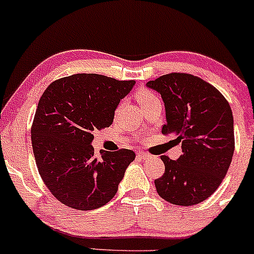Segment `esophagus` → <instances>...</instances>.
Segmentation results:
<instances>
[{"label":"esophagus","mask_w":254,"mask_h":254,"mask_svg":"<svg viewBox=\"0 0 254 254\" xmlns=\"http://www.w3.org/2000/svg\"><path fill=\"white\" fill-rule=\"evenodd\" d=\"M138 157H140L141 160H148L150 157V155L148 152H138Z\"/></svg>","instance_id":"esophagus-1"}]
</instances>
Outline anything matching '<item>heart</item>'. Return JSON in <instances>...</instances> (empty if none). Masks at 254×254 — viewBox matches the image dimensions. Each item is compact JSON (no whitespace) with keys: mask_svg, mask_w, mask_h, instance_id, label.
<instances>
[{"mask_svg":"<svg viewBox=\"0 0 254 254\" xmlns=\"http://www.w3.org/2000/svg\"><path fill=\"white\" fill-rule=\"evenodd\" d=\"M135 98H137L139 105L143 106L144 104H146V103L150 102L151 99L156 98V95L152 93V92H150L149 89L140 88V89H138V92L135 93Z\"/></svg>","mask_w":254,"mask_h":254,"instance_id":"b5f03b06","label":"heart"}]
</instances>
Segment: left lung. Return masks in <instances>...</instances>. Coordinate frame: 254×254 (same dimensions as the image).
<instances>
[{
    "instance_id": "obj_1",
    "label": "left lung",
    "mask_w": 254,
    "mask_h": 254,
    "mask_svg": "<svg viewBox=\"0 0 254 254\" xmlns=\"http://www.w3.org/2000/svg\"><path fill=\"white\" fill-rule=\"evenodd\" d=\"M161 94L166 110L163 134L182 143L178 160L161 156L165 173L155 181L167 202L192 206L208 198L224 179L235 139L230 105L212 84L189 73L173 72L146 83Z\"/></svg>"
}]
</instances>
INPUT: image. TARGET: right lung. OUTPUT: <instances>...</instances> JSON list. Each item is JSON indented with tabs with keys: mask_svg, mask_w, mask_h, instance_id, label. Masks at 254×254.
Masks as SVG:
<instances>
[{
	"mask_svg": "<svg viewBox=\"0 0 254 254\" xmlns=\"http://www.w3.org/2000/svg\"><path fill=\"white\" fill-rule=\"evenodd\" d=\"M135 81L76 73L54 81L41 97L31 127L40 176L62 203L80 211L104 206L115 196L132 150L94 156L93 130L113 125L117 105Z\"/></svg>",
	"mask_w": 254,
	"mask_h": 254,
	"instance_id": "right-lung-1",
	"label": "right lung"
}]
</instances>
